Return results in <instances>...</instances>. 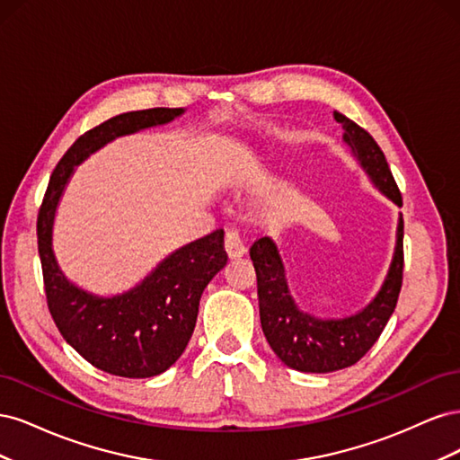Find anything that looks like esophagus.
Returning a JSON list of instances; mask_svg holds the SVG:
<instances>
[{"label": "esophagus", "mask_w": 460, "mask_h": 460, "mask_svg": "<svg viewBox=\"0 0 460 460\" xmlns=\"http://www.w3.org/2000/svg\"><path fill=\"white\" fill-rule=\"evenodd\" d=\"M225 249L230 259H235V257H242L245 253V245L240 238V232L235 228H228L226 234H225Z\"/></svg>", "instance_id": "1"}]
</instances>
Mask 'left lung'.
I'll use <instances>...</instances> for the list:
<instances>
[{
	"label": "left lung",
	"mask_w": 460,
	"mask_h": 460,
	"mask_svg": "<svg viewBox=\"0 0 460 460\" xmlns=\"http://www.w3.org/2000/svg\"><path fill=\"white\" fill-rule=\"evenodd\" d=\"M333 119L343 127L345 144L351 147L376 188L401 207V191L380 146L351 119L341 113H333ZM249 257L257 272L261 326L278 358L299 372L341 370L358 363L368 353L395 311L405 267L402 217L397 226L395 255L380 294L368 307L347 318L320 320L296 307L288 289L282 259L270 238H259L249 249Z\"/></svg>",
	"instance_id": "8db88e82"
}]
</instances>
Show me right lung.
Here are the masks:
<instances>
[{
    "label": "right lung",
    "instance_id": "add662e5",
    "mask_svg": "<svg viewBox=\"0 0 460 460\" xmlns=\"http://www.w3.org/2000/svg\"><path fill=\"white\" fill-rule=\"evenodd\" d=\"M184 109L130 111L82 134L49 178L38 213V253L48 309L65 341L90 365L122 378H151L171 368L196 328L199 299L225 267V230L180 247L146 280L117 297H95L66 280L51 249L55 207L76 164L117 136L171 122Z\"/></svg>",
    "mask_w": 460,
    "mask_h": 460
}]
</instances>
